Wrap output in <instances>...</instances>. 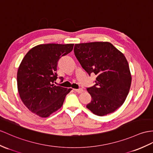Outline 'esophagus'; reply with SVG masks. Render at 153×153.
Wrapping results in <instances>:
<instances>
[{"label": "esophagus", "instance_id": "1", "mask_svg": "<svg viewBox=\"0 0 153 153\" xmlns=\"http://www.w3.org/2000/svg\"><path fill=\"white\" fill-rule=\"evenodd\" d=\"M74 91H76L77 93H79V94H81V93L83 92V89L82 88H80V89H74Z\"/></svg>", "mask_w": 153, "mask_h": 153}]
</instances>
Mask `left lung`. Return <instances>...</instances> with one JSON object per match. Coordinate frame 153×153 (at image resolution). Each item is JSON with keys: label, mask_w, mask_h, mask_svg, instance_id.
<instances>
[{"label": "left lung", "mask_w": 153, "mask_h": 153, "mask_svg": "<svg viewBox=\"0 0 153 153\" xmlns=\"http://www.w3.org/2000/svg\"><path fill=\"white\" fill-rule=\"evenodd\" d=\"M74 53L85 71L97 75L95 85L87 89L92 99L86 108L99 116L114 112L124 103L132 82L124 54L107 42L75 44Z\"/></svg>", "instance_id": "8db88e82"}]
</instances>
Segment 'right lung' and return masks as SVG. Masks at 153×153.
<instances>
[{"label": "right lung", "mask_w": 153, "mask_h": 153, "mask_svg": "<svg viewBox=\"0 0 153 153\" xmlns=\"http://www.w3.org/2000/svg\"><path fill=\"white\" fill-rule=\"evenodd\" d=\"M74 44L38 45L25 56L18 68L17 89L24 105L32 113L47 117L60 108L71 88L56 86L59 59L73 51Z\"/></svg>", "instance_id": "1"}]
</instances>
